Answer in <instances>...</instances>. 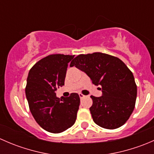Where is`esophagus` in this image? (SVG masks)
I'll return each instance as SVG.
<instances>
[{
  "instance_id": "obj_1",
  "label": "esophagus",
  "mask_w": 154,
  "mask_h": 154,
  "mask_svg": "<svg viewBox=\"0 0 154 154\" xmlns=\"http://www.w3.org/2000/svg\"><path fill=\"white\" fill-rule=\"evenodd\" d=\"M79 96H80V99H83V98H84L85 97H86V96L83 95V94H81V93H80V94H79Z\"/></svg>"
}]
</instances>
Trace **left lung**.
<instances>
[{
    "mask_svg": "<svg viewBox=\"0 0 154 154\" xmlns=\"http://www.w3.org/2000/svg\"><path fill=\"white\" fill-rule=\"evenodd\" d=\"M85 72L96 86H101L102 96H91L93 121L103 128L116 129L131 116L137 96L133 73L125 63L103 53L80 54L70 64Z\"/></svg>",
    "mask_w": 154,
    "mask_h": 154,
    "instance_id": "8db88e82",
    "label": "left lung"
}]
</instances>
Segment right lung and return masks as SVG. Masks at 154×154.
<instances>
[{
	"label": "right lung",
	"mask_w": 154,
	"mask_h": 154,
	"mask_svg": "<svg viewBox=\"0 0 154 154\" xmlns=\"http://www.w3.org/2000/svg\"><path fill=\"white\" fill-rule=\"evenodd\" d=\"M71 55L53 54L35 63L29 70L25 88L29 110L35 122L46 131L59 133L74 125L80 106V97H57V88L64 86Z\"/></svg>",
	"instance_id": "1"
}]
</instances>
